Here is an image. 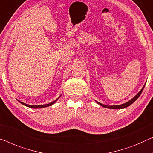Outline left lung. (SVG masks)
<instances>
[{
  "label": "left lung",
  "mask_w": 153,
  "mask_h": 153,
  "mask_svg": "<svg viewBox=\"0 0 153 153\" xmlns=\"http://www.w3.org/2000/svg\"><path fill=\"white\" fill-rule=\"evenodd\" d=\"M145 84H144V85H143V87H142V89H141V91H140V92H139V93H137V95H135V96L133 97V98H132L131 100H129L128 102H126V103H124V104H120V105L107 106V105H104V104H101V103H100V102H97V101H95V102H96L97 103L99 104V105H100V106H102V107H104V108H111V109H122V108H126V107L129 106L130 105H131V104H133L134 102H135V101H136V100L137 99L138 97L140 96V95L142 94V91H143V88H144V86H145Z\"/></svg>",
  "instance_id": "obj_1"
}]
</instances>
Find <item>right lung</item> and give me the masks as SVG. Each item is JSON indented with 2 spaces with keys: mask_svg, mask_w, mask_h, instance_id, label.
Wrapping results in <instances>:
<instances>
[{
  "mask_svg": "<svg viewBox=\"0 0 153 153\" xmlns=\"http://www.w3.org/2000/svg\"><path fill=\"white\" fill-rule=\"evenodd\" d=\"M60 96H61V95H60ZM60 97H58V99H56V100H55V101H53V102H51V103H49V104H43V105H29V104H25V103H23V102H20V100H17L18 102H20V104H23L24 106H27V107H29V108H45V107H47V106H51V105H53V104L55 103V102H56L57 100H58L59 98H60Z\"/></svg>",
  "mask_w": 153,
  "mask_h": 153,
  "instance_id": "obj_1",
  "label": "right lung"
}]
</instances>
